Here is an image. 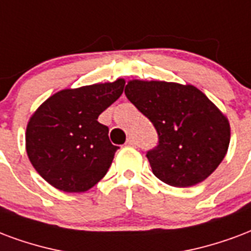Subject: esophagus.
I'll list each match as a JSON object with an SVG mask.
<instances>
[{
    "instance_id": "esophagus-1",
    "label": "esophagus",
    "mask_w": 251,
    "mask_h": 251,
    "mask_svg": "<svg viewBox=\"0 0 251 251\" xmlns=\"http://www.w3.org/2000/svg\"><path fill=\"white\" fill-rule=\"evenodd\" d=\"M126 145H129V146H134V145H135L134 138H131V137H129V138L126 140Z\"/></svg>"
}]
</instances>
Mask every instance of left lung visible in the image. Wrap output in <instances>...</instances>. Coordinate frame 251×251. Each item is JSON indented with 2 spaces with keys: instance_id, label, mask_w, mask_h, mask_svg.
Listing matches in <instances>:
<instances>
[{
  "instance_id": "1",
  "label": "left lung",
  "mask_w": 251,
  "mask_h": 251,
  "mask_svg": "<svg viewBox=\"0 0 251 251\" xmlns=\"http://www.w3.org/2000/svg\"><path fill=\"white\" fill-rule=\"evenodd\" d=\"M125 94L158 134L146 157L154 176L170 186L202 182L226 155L227 118L192 85L163 81H130Z\"/></svg>"
}]
</instances>
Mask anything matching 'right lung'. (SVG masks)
<instances>
[{
  "label": "right lung",
  "instance_id": "add662e5",
  "mask_svg": "<svg viewBox=\"0 0 251 251\" xmlns=\"http://www.w3.org/2000/svg\"><path fill=\"white\" fill-rule=\"evenodd\" d=\"M125 81L66 89L48 98L26 127V151L45 181L62 192H86L105 177L118 146L98 116L116 102Z\"/></svg>",
  "mask_w": 251,
  "mask_h": 251
}]
</instances>
